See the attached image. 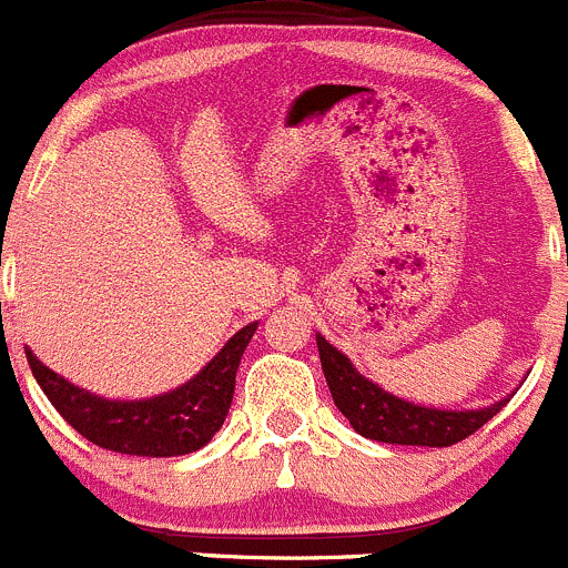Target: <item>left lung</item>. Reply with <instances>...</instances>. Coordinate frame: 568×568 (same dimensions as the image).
<instances>
[{
	"label": "left lung",
	"instance_id": "8db88e82",
	"mask_svg": "<svg viewBox=\"0 0 568 568\" xmlns=\"http://www.w3.org/2000/svg\"><path fill=\"white\" fill-rule=\"evenodd\" d=\"M316 347H320L322 373L331 386L333 404L347 417L349 426L375 443L445 448L470 437L510 400L501 397L481 409H434V406L412 404L364 378L342 349L333 347L320 333H316Z\"/></svg>",
	"mask_w": 568,
	"mask_h": 568
}]
</instances>
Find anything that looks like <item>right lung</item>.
<instances>
[{
    "label": "right lung",
    "instance_id": "obj_1",
    "mask_svg": "<svg viewBox=\"0 0 568 568\" xmlns=\"http://www.w3.org/2000/svg\"><path fill=\"white\" fill-rule=\"evenodd\" d=\"M254 331L257 322H248L187 384L142 400H109L94 395L44 367L30 347H24V353L33 378L58 415L89 443L131 457H182L204 448L212 434L224 426L241 356Z\"/></svg>",
    "mask_w": 568,
    "mask_h": 568
}]
</instances>
